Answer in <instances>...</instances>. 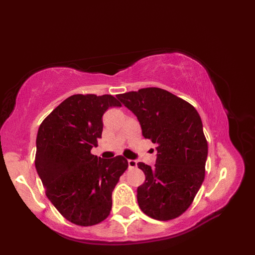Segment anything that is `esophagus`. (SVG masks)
Segmentation results:
<instances>
[{
	"instance_id": "1",
	"label": "esophagus",
	"mask_w": 255,
	"mask_h": 255,
	"mask_svg": "<svg viewBox=\"0 0 255 255\" xmlns=\"http://www.w3.org/2000/svg\"><path fill=\"white\" fill-rule=\"evenodd\" d=\"M128 165H129V167L133 168V167H136L137 163H136V161H135V160H132V159H129V160H128Z\"/></svg>"
}]
</instances>
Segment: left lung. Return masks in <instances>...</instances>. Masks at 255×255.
I'll use <instances>...</instances> for the list:
<instances>
[{
    "mask_svg": "<svg viewBox=\"0 0 255 255\" xmlns=\"http://www.w3.org/2000/svg\"><path fill=\"white\" fill-rule=\"evenodd\" d=\"M137 117L144 138L155 143L156 164L138 167L145 181L137 188L140 210L156 220H171L190 207L205 180L208 142L197 111L160 88L119 94Z\"/></svg>",
    "mask_w": 255,
    "mask_h": 255,
    "instance_id": "1",
    "label": "left lung"
}]
</instances>
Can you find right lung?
Masks as SVG:
<instances>
[{
  "mask_svg": "<svg viewBox=\"0 0 255 255\" xmlns=\"http://www.w3.org/2000/svg\"><path fill=\"white\" fill-rule=\"evenodd\" d=\"M122 106L114 96L76 94L57 106L40 125L35 166L51 204L68 221L92 226L109 217L112 193L128 167L123 156L91 154L101 137L103 114Z\"/></svg>",
  "mask_w": 255,
  "mask_h": 255,
  "instance_id": "1",
  "label": "right lung"
}]
</instances>
